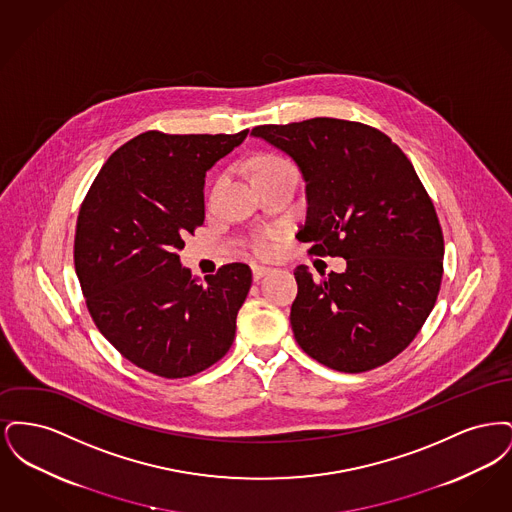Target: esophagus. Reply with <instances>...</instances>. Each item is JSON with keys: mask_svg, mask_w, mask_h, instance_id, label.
I'll list each match as a JSON object with an SVG mask.
<instances>
[{"mask_svg": "<svg viewBox=\"0 0 512 512\" xmlns=\"http://www.w3.org/2000/svg\"><path fill=\"white\" fill-rule=\"evenodd\" d=\"M251 270H253V280H261L263 276H267L268 272H270V267H265V265H253Z\"/></svg>", "mask_w": 512, "mask_h": 512, "instance_id": "obj_1", "label": "esophagus"}]
</instances>
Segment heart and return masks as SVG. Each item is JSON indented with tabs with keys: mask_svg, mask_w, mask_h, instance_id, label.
Returning a JSON list of instances; mask_svg holds the SVG:
<instances>
[{
	"mask_svg": "<svg viewBox=\"0 0 512 512\" xmlns=\"http://www.w3.org/2000/svg\"><path fill=\"white\" fill-rule=\"evenodd\" d=\"M293 167L290 161H286L284 157H278V155H261L253 161V178H259V176H272V174H280V172H292ZM272 247V236H261L255 240L253 249L257 253H267Z\"/></svg>",
	"mask_w": 512,
	"mask_h": 512,
	"instance_id": "1",
	"label": "heart"
}]
</instances>
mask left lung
Returning <instances> with one entry per match:
<instances>
[{
    "instance_id": "obj_1",
    "label": "left lung",
    "mask_w": 512,
    "mask_h": 512,
    "mask_svg": "<svg viewBox=\"0 0 512 512\" xmlns=\"http://www.w3.org/2000/svg\"><path fill=\"white\" fill-rule=\"evenodd\" d=\"M251 136L284 151L305 180L311 253L343 257V272L295 268L290 322L320 365L365 372L399 355L438 299L443 234L407 155L361 122L318 117L263 124Z\"/></svg>"
}]
</instances>
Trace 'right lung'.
Instances as JSON below:
<instances>
[{"instance_id":"obj_1","label":"right lung","mask_w":512,"mask_h":512,"mask_svg":"<svg viewBox=\"0 0 512 512\" xmlns=\"http://www.w3.org/2000/svg\"><path fill=\"white\" fill-rule=\"evenodd\" d=\"M247 132H144L107 159L80 207L74 268L88 311L122 357L151 374L194 376L236 336L251 268L230 263L199 282L178 251L205 220V174Z\"/></svg>"}]
</instances>
